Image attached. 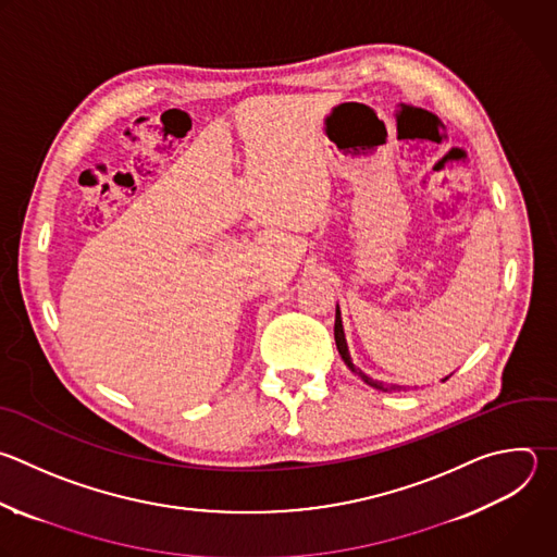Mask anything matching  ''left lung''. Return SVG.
<instances>
[{
	"mask_svg": "<svg viewBox=\"0 0 557 557\" xmlns=\"http://www.w3.org/2000/svg\"><path fill=\"white\" fill-rule=\"evenodd\" d=\"M334 341H336V349H338V354H341V358H343V362L349 367V372L351 374H356L364 385H369V387H374V389H379V392H407L409 387H403V385H385L383 381H376V379H369L362 369H358L354 362H351V356H349V349H347V341H345V330H343V319H341V310H338V304H336V314H334ZM450 376H446V379H442V383L444 381H448Z\"/></svg>",
	"mask_w": 557,
	"mask_h": 557,
	"instance_id": "obj_1",
	"label": "left lung"
}]
</instances>
